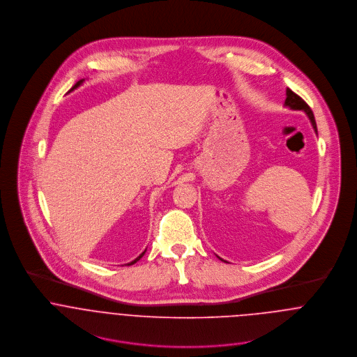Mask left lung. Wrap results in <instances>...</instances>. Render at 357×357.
<instances>
[{
  "label": "left lung",
  "mask_w": 357,
  "mask_h": 357,
  "mask_svg": "<svg viewBox=\"0 0 357 357\" xmlns=\"http://www.w3.org/2000/svg\"><path fill=\"white\" fill-rule=\"evenodd\" d=\"M286 102H284V105L286 107H290L291 109H301V111H304L306 115H307V118L310 119V122H312V126H313V129H314V132L317 133V128H316V121H314V116H313V112H312V109H310V107L306 104L298 95H296L291 89H289L287 88V91H286ZM220 258V257H218Z\"/></svg>",
  "instance_id": "8db88e82"
}]
</instances>
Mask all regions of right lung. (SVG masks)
I'll return each mask as SVG.
<instances>
[{
    "instance_id": "1",
    "label": "right lung",
    "mask_w": 357,
    "mask_h": 357,
    "mask_svg": "<svg viewBox=\"0 0 357 357\" xmlns=\"http://www.w3.org/2000/svg\"><path fill=\"white\" fill-rule=\"evenodd\" d=\"M82 82H84V79H81V81H78V82H77V84H75V85H74V86H73V88H71V89H70V92H71V91H74V89H75V88H78V86H79V85H81V84H82ZM146 250H147V249H146ZM146 250H144V252H143V253H142V255H139V257H137V258H136V259H133V261H132V262H129V264H128V265H133V264H135V262H137V261H139V259H140V258H142V257H143V255H144V253H146Z\"/></svg>"
}]
</instances>
